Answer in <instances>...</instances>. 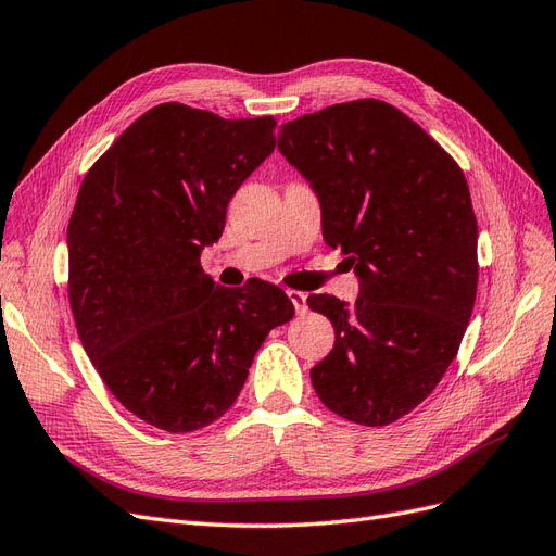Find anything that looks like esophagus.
<instances>
[{"mask_svg": "<svg viewBox=\"0 0 556 556\" xmlns=\"http://www.w3.org/2000/svg\"><path fill=\"white\" fill-rule=\"evenodd\" d=\"M288 296H290V301L294 304V311H296L299 315H304V313L308 311L306 294H304V292H299V290H288Z\"/></svg>", "mask_w": 556, "mask_h": 556, "instance_id": "34e87169", "label": "esophagus"}]
</instances>
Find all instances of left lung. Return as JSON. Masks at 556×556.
Wrapping results in <instances>:
<instances>
[{
  "label": "left lung",
  "mask_w": 556,
  "mask_h": 556,
  "mask_svg": "<svg viewBox=\"0 0 556 556\" xmlns=\"http://www.w3.org/2000/svg\"><path fill=\"white\" fill-rule=\"evenodd\" d=\"M278 150L323 211V237L348 255L359 296L313 294L336 341L311 368L319 401L384 427L441 382L478 290V223L462 169L399 109L359 99L285 123Z\"/></svg>",
  "instance_id": "left-lung-1"
}]
</instances>
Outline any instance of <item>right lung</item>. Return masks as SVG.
Masks as SVG:
<instances>
[{"label": "right lung", "mask_w": 556, "mask_h": 556, "mask_svg": "<svg viewBox=\"0 0 556 556\" xmlns=\"http://www.w3.org/2000/svg\"><path fill=\"white\" fill-rule=\"evenodd\" d=\"M274 129L271 115L160 104L83 178L66 229L80 343L111 394L162 431L223 417L268 331L294 315L276 285L227 290L199 264L229 199L274 153Z\"/></svg>", "instance_id": "1"}]
</instances>
